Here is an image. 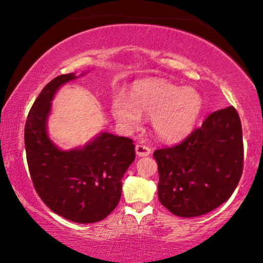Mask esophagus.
Returning a JSON list of instances; mask_svg holds the SVG:
<instances>
[{
	"mask_svg": "<svg viewBox=\"0 0 263 263\" xmlns=\"http://www.w3.org/2000/svg\"><path fill=\"white\" fill-rule=\"evenodd\" d=\"M135 152L139 157H147L151 154V148L145 145H136Z\"/></svg>",
	"mask_w": 263,
	"mask_h": 263,
	"instance_id": "esophagus-1",
	"label": "esophagus"
}]
</instances>
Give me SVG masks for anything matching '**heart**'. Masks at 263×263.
<instances>
[{
    "label": "heart",
    "mask_w": 263,
    "mask_h": 263,
    "mask_svg": "<svg viewBox=\"0 0 263 263\" xmlns=\"http://www.w3.org/2000/svg\"><path fill=\"white\" fill-rule=\"evenodd\" d=\"M202 110V98L193 88H182L167 81L143 82L134 88L132 99L118 95L112 114L125 128L141 123V114L152 117L154 130L164 140H178L195 125Z\"/></svg>",
    "instance_id": "1"
}]
</instances>
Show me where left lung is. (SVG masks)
<instances>
[{"label":"left lung","mask_w":263,"mask_h":263,"mask_svg":"<svg viewBox=\"0 0 263 263\" xmlns=\"http://www.w3.org/2000/svg\"><path fill=\"white\" fill-rule=\"evenodd\" d=\"M160 203L178 217H200L232 195L243 172L242 124L236 109L211 114L182 142L154 151Z\"/></svg>","instance_id":"obj_1"}]
</instances>
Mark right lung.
<instances>
[{"label":"right lung","instance_id":"add662e5","mask_svg":"<svg viewBox=\"0 0 263 263\" xmlns=\"http://www.w3.org/2000/svg\"><path fill=\"white\" fill-rule=\"evenodd\" d=\"M75 75L63 74L43 88L25 124V148L34 189L52 212L74 222L106 218L120 202L122 178L135 159L133 140L102 133L84 148L61 151L46 134L52 97Z\"/></svg>","mask_w":263,"mask_h":263}]
</instances>
